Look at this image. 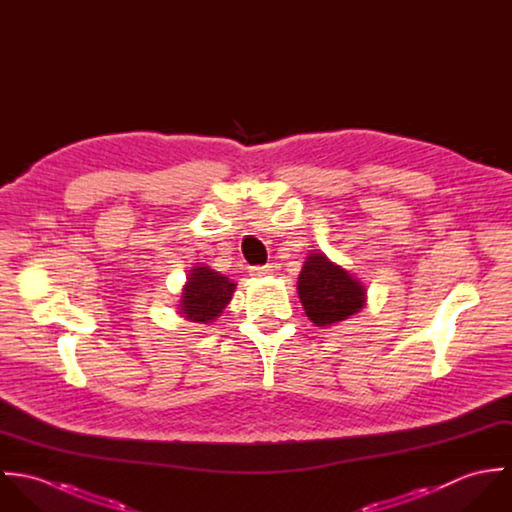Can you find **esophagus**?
I'll use <instances>...</instances> for the list:
<instances>
[{"instance_id": "esophagus-1", "label": "esophagus", "mask_w": 512, "mask_h": 512, "mask_svg": "<svg viewBox=\"0 0 512 512\" xmlns=\"http://www.w3.org/2000/svg\"><path fill=\"white\" fill-rule=\"evenodd\" d=\"M250 274L252 276H268V274H272V266L270 264H266V266H252Z\"/></svg>"}]
</instances>
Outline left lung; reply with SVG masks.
Returning <instances> with one entry per match:
<instances>
[{
    "mask_svg": "<svg viewBox=\"0 0 512 512\" xmlns=\"http://www.w3.org/2000/svg\"><path fill=\"white\" fill-rule=\"evenodd\" d=\"M297 293L305 315L327 327L349 319L365 305V288L347 270L335 266L325 254H311L299 274Z\"/></svg>",
    "mask_w": 512,
    "mask_h": 512,
    "instance_id": "1",
    "label": "left lung"
}]
</instances>
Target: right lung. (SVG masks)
I'll list each match as a JSON object with an SVG mask.
<instances>
[{
  "instance_id": "1",
  "label": "right lung",
  "mask_w": 512,
  "mask_h": 512,
  "mask_svg": "<svg viewBox=\"0 0 512 512\" xmlns=\"http://www.w3.org/2000/svg\"><path fill=\"white\" fill-rule=\"evenodd\" d=\"M234 286L226 276L203 266H195L181 295V311L187 319L197 323H211L219 317L230 301Z\"/></svg>"
}]
</instances>
